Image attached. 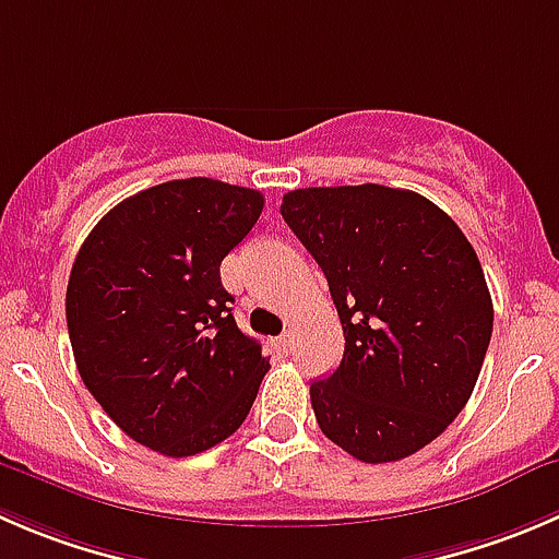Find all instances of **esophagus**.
I'll return each instance as SVG.
<instances>
[{"mask_svg": "<svg viewBox=\"0 0 559 559\" xmlns=\"http://www.w3.org/2000/svg\"><path fill=\"white\" fill-rule=\"evenodd\" d=\"M275 346H278L281 352H286V355H289L292 346H295V341H292V335H281V338H275Z\"/></svg>", "mask_w": 559, "mask_h": 559, "instance_id": "obj_1", "label": "esophagus"}]
</instances>
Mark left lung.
<instances>
[{"label":"left lung","instance_id":"1","mask_svg":"<svg viewBox=\"0 0 559 559\" xmlns=\"http://www.w3.org/2000/svg\"><path fill=\"white\" fill-rule=\"evenodd\" d=\"M281 215L328 278L344 357L311 382L328 440L366 464L399 462L464 409L495 308L456 221L415 191L297 188Z\"/></svg>","mask_w":559,"mask_h":559}]
</instances>
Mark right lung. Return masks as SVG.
<instances>
[{
    "label": "right lung",
    "mask_w": 559,
    "mask_h": 559,
    "mask_svg": "<svg viewBox=\"0 0 559 559\" xmlns=\"http://www.w3.org/2000/svg\"><path fill=\"white\" fill-rule=\"evenodd\" d=\"M264 207L253 188L191 177L108 210L64 297L86 390L139 445L182 459L235 435L270 357L231 317L221 262Z\"/></svg>",
    "instance_id": "right-lung-1"
}]
</instances>
